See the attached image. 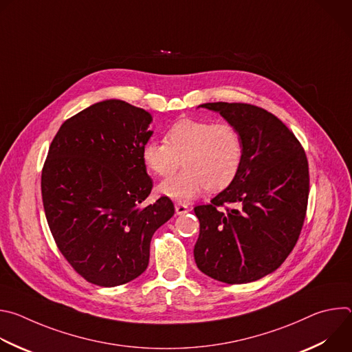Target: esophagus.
Masks as SVG:
<instances>
[{"instance_id": "34e87169", "label": "esophagus", "mask_w": 352, "mask_h": 352, "mask_svg": "<svg viewBox=\"0 0 352 352\" xmlns=\"http://www.w3.org/2000/svg\"><path fill=\"white\" fill-rule=\"evenodd\" d=\"M188 212H189V208L186 205H184V204H177L175 205V213L177 214H185Z\"/></svg>"}]
</instances>
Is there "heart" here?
Instances as JSON below:
<instances>
[{
    "label": "heart",
    "instance_id": "obj_1",
    "mask_svg": "<svg viewBox=\"0 0 352 352\" xmlns=\"http://www.w3.org/2000/svg\"><path fill=\"white\" fill-rule=\"evenodd\" d=\"M181 159L185 168L157 190L177 202H190L205 188L220 190L236 178L243 160L242 136L230 122L184 118L167 129L164 142L150 140L142 147L144 166L159 177L174 174Z\"/></svg>",
    "mask_w": 352,
    "mask_h": 352
}]
</instances>
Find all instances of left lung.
<instances>
[{
  "instance_id": "1",
  "label": "left lung",
  "mask_w": 352,
  "mask_h": 352,
  "mask_svg": "<svg viewBox=\"0 0 352 352\" xmlns=\"http://www.w3.org/2000/svg\"><path fill=\"white\" fill-rule=\"evenodd\" d=\"M239 131L236 178L209 205L196 206L197 269L227 284L256 281L281 266L302 230L309 167L295 135L272 113L245 103H206ZM234 204V208H221Z\"/></svg>"
}]
</instances>
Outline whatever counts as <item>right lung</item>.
<instances>
[{
    "instance_id": "obj_1",
    "label": "right lung",
    "mask_w": 352,
    "mask_h": 352,
    "mask_svg": "<svg viewBox=\"0 0 352 352\" xmlns=\"http://www.w3.org/2000/svg\"><path fill=\"white\" fill-rule=\"evenodd\" d=\"M152 116L104 100L67 120L41 171L45 219L60 252L86 281L116 287L148 265L150 241L174 216L167 196L142 206L153 188L142 160Z\"/></svg>"
}]
</instances>
